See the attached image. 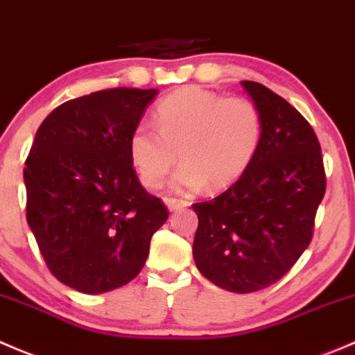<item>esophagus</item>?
Masks as SVG:
<instances>
[{
    "mask_svg": "<svg viewBox=\"0 0 355 355\" xmlns=\"http://www.w3.org/2000/svg\"><path fill=\"white\" fill-rule=\"evenodd\" d=\"M164 203L167 205V208H169L171 211H176V210H181V208L188 207V202H184V200H178V198H164Z\"/></svg>",
    "mask_w": 355,
    "mask_h": 355,
    "instance_id": "34e87169",
    "label": "esophagus"
}]
</instances>
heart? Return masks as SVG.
Here are the masks:
<instances>
[{
  "label": "heart",
  "mask_w": 355,
  "mask_h": 355,
  "mask_svg": "<svg viewBox=\"0 0 355 355\" xmlns=\"http://www.w3.org/2000/svg\"><path fill=\"white\" fill-rule=\"evenodd\" d=\"M155 126L138 123L128 140L130 160L147 188H159L176 164L173 189L218 191L253 164L263 137L261 114L244 97L184 87L157 104Z\"/></svg>",
  "instance_id": "obj_1"
}]
</instances>
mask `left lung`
Wrapping results in <instances>:
<instances>
[{"label":"left lung","mask_w":355,"mask_h":355,"mask_svg":"<svg viewBox=\"0 0 355 355\" xmlns=\"http://www.w3.org/2000/svg\"><path fill=\"white\" fill-rule=\"evenodd\" d=\"M241 83L261 114V144L231 188L193 205V258L211 284L248 294L282 279L309 246L327 176L304 116L261 83Z\"/></svg>","instance_id":"1"}]
</instances>
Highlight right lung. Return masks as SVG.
Wrapping results in <instances>:
<instances>
[{
    "label": "right lung",
    "instance_id": "add662e5",
    "mask_svg": "<svg viewBox=\"0 0 355 355\" xmlns=\"http://www.w3.org/2000/svg\"><path fill=\"white\" fill-rule=\"evenodd\" d=\"M157 90L107 89L58 105L25 160L27 222L64 286L101 294L131 282L169 211L138 181L128 140Z\"/></svg>",
    "mask_w": 355,
    "mask_h": 355
}]
</instances>
